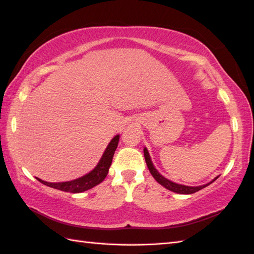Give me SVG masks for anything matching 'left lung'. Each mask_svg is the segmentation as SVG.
<instances>
[{"label":"left lung","instance_id":"obj_1","mask_svg":"<svg viewBox=\"0 0 254 254\" xmlns=\"http://www.w3.org/2000/svg\"><path fill=\"white\" fill-rule=\"evenodd\" d=\"M144 157H145V162H146V165L148 167V170H150L152 176L155 178V181L161 184L162 186H164L166 188V190L174 191V192H177V193H184V195H188V193H193L198 190H202V188H205L206 186L210 185L211 183L215 182L218 177H216L215 180L211 181L210 183L206 184V185H202V186H196V187H191V186H185V185H181V184H176V183H173L171 181H168L167 178H165L164 176H162L160 173L157 172V170L155 167H154L153 163L151 161V157H150V154H148L146 147H144Z\"/></svg>","mask_w":254,"mask_h":254}]
</instances>
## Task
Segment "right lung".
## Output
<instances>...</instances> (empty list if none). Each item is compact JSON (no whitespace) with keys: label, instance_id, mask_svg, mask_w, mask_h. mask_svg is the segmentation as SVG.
<instances>
[{"label":"right lung","instance_id":"1","mask_svg":"<svg viewBox=\"0 0 254 254\" xmlns=\"http://www.w3.org/2000/svg\"><path fill=\"white\" fill-rule=\"evenodd\" d=\"M119 138H120V135H119V134L112 138L111 142L109 143V145L107 146L106 151H104L101 160L99 161L98 165L94 167L90 173L86 174V175L78 178V180L70 181V182H63V183H48V182L39 180V178H37V181L44 184V185L55 188V190H59L67 192L77 193V192H82L88 190H91L92 187L102 183L104 178L107 177L109 168L111 166L114 152H116L118 147Z\"/></svg>","mask_w":254,"mask_h":254}]
</instances>
